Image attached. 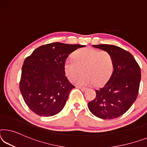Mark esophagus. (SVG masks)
I'll use <instances>...</instances> for the list:
<instances>
[{
	"mask_svg": "<svg viewBox=\"0 0 147 147\" xmlns=\"http://www.w3.org/2000/svg\"><path fill=\"white\" fill-rule=\"evenodd\" d=\"M76 88H78V89H80L81 91H82V92H85V91H86V90H87L86 88L80 87V86H77V87H76Z\"/></svg>",
	"mask_w": 147,
	"mask_h": 147,
	"instance_id": "obj_1",
	"label": "esophagus"
}]
</instances>
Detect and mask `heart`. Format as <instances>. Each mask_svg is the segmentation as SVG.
<instances>
[{
	"instance_id": "heart-1",
	"label": "heart",
	"mask_w": 147,
	"mask_h": 147,
	"mask_svg": "<svg viewBox=\"0 0 147 147\" xmlns=\"http://www.w3.org/2000/svg\"><path fill=\"white\" fill-rule=\"evenodd\" d=\"M73 59L65 61V73L69 80L73 81L83 72V75L76 79L79 86H99L111 77L114 69V61L107 51H99L91 48H80L72 55Z\"/></svg>"
}]
</instances>
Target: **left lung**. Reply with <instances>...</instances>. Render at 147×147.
<instances>
[{
    "instance_id": "obj_1",
    "label": "left lung",
    "mask_w": 147,
    "mask_h": 147,
    "mask_svg": "<svg viewBox=\"0 0 147 147\" xmlns=\"http://www.w3.org/2000/svg\"><path fill=\"white\" fill-rule=\"evenodd\" d=\"M107 51L114 61V71L103 87L95 90V98L88 103L93 115L102 119H114L127 112L138 95L141 69L134 56L118 46L93 45Z\"/></svg>"
}]
</instances>
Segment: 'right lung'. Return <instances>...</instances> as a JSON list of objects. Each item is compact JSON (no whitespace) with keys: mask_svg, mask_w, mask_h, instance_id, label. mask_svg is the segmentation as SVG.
Segmentation results:
<instances>
[{"mask_svg":"<svg viewBox=\"0 0 147 147\" xmlns=\"http://www.w3.org/2000/svg\"><path fill=\"white\" fill-rule=\"evenodd\" d=\"M80 44L53 42L42 45L26 57L20 82L27 107L40 116H52L63 108L74 86L65 76L63 64Z\"/></svg>","mask_w":147,"mask_h":147,"instance_id":"add662e5","label":"right lung"}]
</instances>
